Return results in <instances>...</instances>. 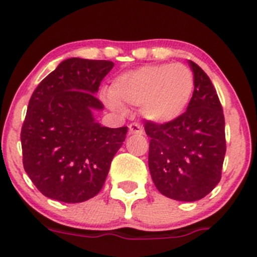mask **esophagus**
<instances>
[{"mask_svg": "<svg viewBox=\"0 0 257 257\" xmlns=\"http://www.w3.org/2000/svg\"><path fill=\"white\" fill-rule=\"evenodd\" d=\"M128 133H130V135H143L144 130L140 124L134 122V123H130V126H128Z\"/></svg>", "mask_w": 257, "mask_h": 257, "instance_id": "1", "label": "esophagus"}]
</instances>
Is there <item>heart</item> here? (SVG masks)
Returning <instances> with one entry per match:
<instances>
[{
    "label": "heart",
    "mask_w": 257,
    "mask_h": 257,
    "mask_svg": "<svg viewBox=\"0 0 257 257\" xmlns=\"http://www.w3.org/2000/svg\"><path fill=\"white\" fill-rule=\"evenodd\" d=\"M194 89V77L184 64H150L122 73L109 87L106 102L112 109L140 106L146 121L165 124L187 109Z\"/></svg>",
    "instance_id": "1"
}]
</instances>
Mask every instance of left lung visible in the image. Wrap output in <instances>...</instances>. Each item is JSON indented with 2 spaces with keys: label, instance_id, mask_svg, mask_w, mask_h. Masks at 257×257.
<instances>
[{
  "label": "left lung",
  "instance_id": "obj_1",
  "mask_svg": "<svg viewBox=\"0 0 257 257\" xmlns=\"http://www.w3.org/2000/svg\"><path fill=\"white\" fill-rule=\"evenodd\" d=\"M194 90L187 112L165 124L146 122L149 169L163 195L180 202L206 197L221 180L226 154L224 117L208 75L188 62Z\"/></svg>",
  "mask_w": 257,
  "mask_h": 257
}]
</instances>
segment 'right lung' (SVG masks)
Segmentation results:
<instances>
[{
  "label": "right lung",
  "mask_w": 257,
  "mask_h": 257,
  "mask_svg": "<svg viewBox=\"0 0 257 257\" xmlns=\"http://www.w3.org/2000/svg\"><path fill=\"white\" fill-rule=\"evenodd\" d=\"M113 68L108 60L69 58L34 90L21 128L24 169L45 197L64 203L93 198L106 182L127 127L94 118V94Z\"/></svg>",
  "instance_id": "add662e5"
}]
</instances>
